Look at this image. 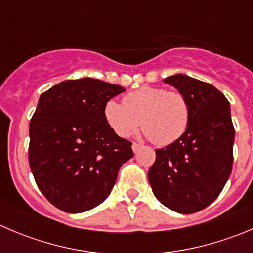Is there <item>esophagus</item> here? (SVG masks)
<instances>
[{
  "label": "esophagus",
  "instance_id": "1",
  "mask_svg": "<svg viewBox=\"0 0 253 253\" xmlns=\"http://www.w3.org/2000/svg\"><path fill=\"white\" fill-rule=\"evenodd\" d=\"M140 144H138V143H133V145H131V149H133V151L134 153H136V151L139 150V149H140Z\"/></svg>",
  "mask_w": 253,
  "mask_h": 253
}]
</instances>
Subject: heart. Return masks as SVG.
<instances>
[{"instance_id": "heart-1", "label": "heart", "mask_w": 253, "mask_h": 253, "mask_svg": "<svg viewBox=\"0 0 253 253\" xmlns=\"http://www.w3.org/2000/svg\"><path fill=\"white\" fill-rule=\"evenodd\" d=\"M104 118L119 138H128L141 125L153 143L169 145L186 131L190 104L177 90L145 85L124 95L123 104L107 102Z\"/></svg>"}]
</instances>
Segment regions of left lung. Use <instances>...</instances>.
<instances>
[{
	"label": "left lung",
	"instance_id": "1",
	"mask_svg": "<svg viewBox=\"0 0 253 253\" xmlns=\"http://www.w3.org/2000/svg\"><path fill=\"white\" fill-rule=\"evenodd\" d=\"M164 82L189 100L190 122L176 141L156 149L148 179L163 205L194 213L216 200L232 171L235 128L230 103L213 85L185 74Z\"/></svg>",
	"mask_w": 253,
	"mask_h": 253
}]
</instances>
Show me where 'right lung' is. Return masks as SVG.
I'll use <instances>...</instances> for the list:
<instances>
[{
	"label": "right lung",
	"mask_w": 253,
	"mask_h": 253,
	"mask_svg": "<svg viewBox=\"0 0 253 253\" xmlns=\"http://www.w3.org/2000/svg\"><path fill=\"white\" fill-rule=\"evenodd\" d=\"M125 89L94 78L69 79L42 93L30 123L28 161L38 189L64 212H84L109 196L120 167L133 158L104 107Z\"/></svg>",
	"instance_id": "add662e5"
}]
</instances>
